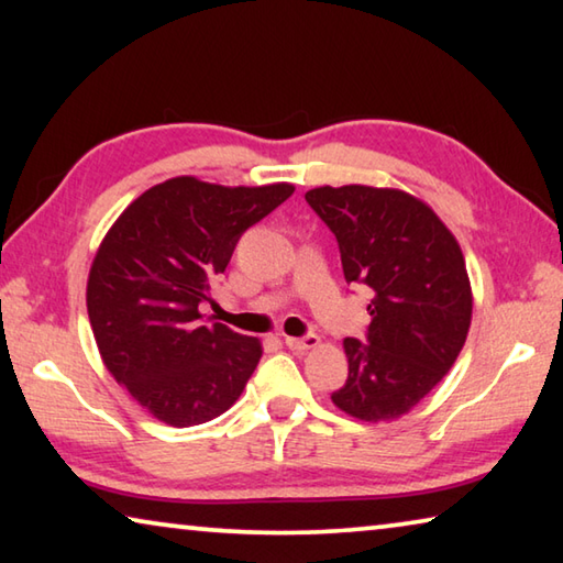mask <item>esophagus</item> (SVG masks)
I'll list each match as a JSON object with an SVG mask.
<instances>
[{"instance_id": "obj_1", "label": "esophagus", "mask_w": 563, "mask_h": 563, "mask_svg": "<svg viewBox=\"0 0 563 563\" xmlns=\"http://www.w3.org/2000/svg\"><path fill=\"white\" fill-rule=\"evenodd\" d=\"M285 345L290 350H312L320 345L318 335H302V338H285Z\"/></svg>"}]
</instances>
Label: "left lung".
Returning <instances> with one entry per match:
<instances>
[{"mask_svg":"<svg viewBox=\"0 0 563 563\" xmlns=\"http://www.w3.org/2000/svg\"><path fill=\"white\" fill-rule=\"evenodd\" d=\"M305 201L335 233L345 280L375 295L367 342H342L350 373L332 402L362 422L402 417L442 383L470 332L462 247L430 206L399 188L320 186Z\"/></svg>","mask_w":563,"mask_h":563,"instance_id":"obj_1","label":"left lung"}]
</instances>
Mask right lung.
I'll return each mask as SVG.
<instances>
[{"mask_svg":"<svg viewBox=\"0 0 563 563\" xmlns=\"http://www.w3.org/2000/svg\"><path fill=\"white\" fill-rule=\"evenodd\" d=\"M295 186H218L194 176L148 188L109 228L91 263L87 310L103 365L170 427H194L231 407L263 345L201 305L235 243Z\"/></svg>","mask_w":563,"mask_h":563,"instance_id":"1","label":"right lung"}]
</instances>
